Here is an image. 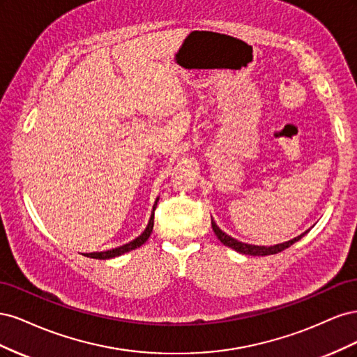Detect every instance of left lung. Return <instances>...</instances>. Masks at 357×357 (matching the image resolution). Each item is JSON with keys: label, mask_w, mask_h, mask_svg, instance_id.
I'll return each mask as SVG.
<instances>
[{"label": "left lung", "mask_w": 357, "mask_h": 357, "mask_svg": "<svg viewBox=\"0 0 357 357\" xmlns=\"http://www.w3.org/2000/svg\"><path fill=\"white\" fill-rule=\"evenodd\" d=\"M211 226H213V231L215 234V236L220 240L222 244L228 245L231 248H234L235 252L238 253H243V255H250V256H268V255H275L278 252H283L284 248L290 247L291 244H295L298 240H301L302 236H304L308 231H305L304 234L298 235L296 238L294 240H289L286 243H282V244H275V245H269V247H265V245H252V244H245V243H241L238 240L232 238V236H229L228 234H225L218 225H215V222L211 219Z\"/></svg>", "instance_id": "1"}]
</instances>
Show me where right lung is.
<instances>
[{
	"label": "right lung",
	"mask_w": 357,
	"mask_h": 357,
	"mask_svg": "<svg viewBox=\"0 0 357 357\" xmlns=\"http://www.w3.org/2000/svg\"><path fill=\"white\" fill-rule=\"evenodd\" d=\"M158 201H159V197L156 198L155 201V205H153V211H152V215H150V220H149V225L146 226L144 232L137 236L135 240H132L131 243L128 244H123L121 247H116V248H112V250H107V252H100V253H86L84 256L86 257H93V259H112V257H116V256H121L126 252H131V250H135V248H138L139 245H143L147 240L150 234H152L153 231V219H155V210H156V205H158Z\"/></svg>",
	"instance_id": "add662e5"
}]
</instances>
